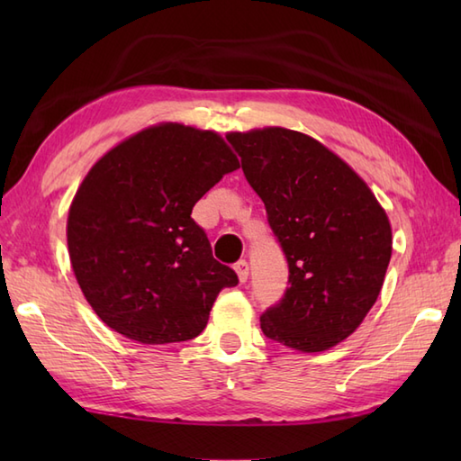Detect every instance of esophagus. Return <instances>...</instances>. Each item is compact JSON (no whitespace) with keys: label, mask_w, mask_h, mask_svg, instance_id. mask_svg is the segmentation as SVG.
<instances>
[{"label":"esophagus","mask_w":461,"mask_h":461,"mask_svg":"<svg viewBox=\"0 0 461 461\" xmlns=\"http://www.w3.org/2000/svg\"><path fill=\"white\" fill-rule=\"evenodd\" d=\"M233 269H236V273H238V277H240V281H241V283H246V281H248V277H249V266H248V261H246V259L238 261L236 266H233Z\"/></svg>","instance_id":"esophagus-1"}]
</instances>
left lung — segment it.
Returning a JSON list of instances; mask_svg holds the SVG:
<instances>
[{
	"label": "left lung",
	"instance_id": "1",
	"mask_svg": "<svg viewBox=\"0 0 461 461\" xmlns=\"http://www.w3.org/2000/svg\"><path fill=\"white\" fill-rule=\"evenodd\" d=\"M266 203L289 287L259 317L267 339L303 352L345 340L378 299L393 256L386 212L357 172L321 142L271 129L225 136Z\"/></svg>",
	"mask_w": 461,
	"mask_h": 461
}]
</instances>
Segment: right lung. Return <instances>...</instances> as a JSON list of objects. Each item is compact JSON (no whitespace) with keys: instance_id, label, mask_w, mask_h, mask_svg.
<instances>
[{"instance_id":"1","label":"right lung","mask_w":461,"mask_h":461,"mask_svg":"<svg viewBox=\"0 0 461 461\" xmlns=\"http://www.w3.org/2000/svg\"><path fill=\"white\" fill-rule=\"evenodd\" d=\"M240 162L221 136L160 124L114 146L68 210L67 243L89 305L142 345L198 337L236 271L212 256L192 208Z\"/></svg>"}]
</instances>
